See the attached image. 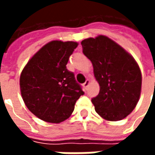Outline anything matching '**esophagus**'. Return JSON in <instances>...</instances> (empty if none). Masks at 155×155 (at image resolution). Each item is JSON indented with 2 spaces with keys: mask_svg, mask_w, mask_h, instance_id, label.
I'll use <instances>...</instances> for the list:
<instances>
[{
  "mask_svg": "<svg viewBox=\"0 0 155 155\" xmlns=\"http://www.w3.org/2000/svg\"><path fill=\"white\" fill-rule=\"evenodd\" d=\"M89 84H90V81H89V80H86V81H85L84 84H83V86H84V88L85 89V90H87Z\"/></svg>",
  "mask_w": 155,
  "mask_h": 155,
  "instance_id": "1",
  "label": "esophagus"
}]
</instances>
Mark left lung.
I'll return each mask as SVG.
<instances>
[{"instance_id": "8db88e82", "label": "left lung", "mask_w": 155, "mask_h": 155, "mask_svg": "<svg viewBox=\"0 0 155 155\" xmlns=\"http://www.w3.org/2000/svg\"><path fill=\"white\" fill-rule=\"evenodd\" d=\"M83 53L91 60L100 93L92 98L94 110L103 119L118 121L134 110L142 84L135 60L120 45L104 35L81 41Z\"/></svg>"}]
</instances>
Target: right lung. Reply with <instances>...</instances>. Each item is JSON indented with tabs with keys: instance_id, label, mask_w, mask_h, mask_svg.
<instances>
[{
	"instance_id": "right-lung-1",
	"label": "right lung",
	"mask_w": 155,
	"mask_h": 155,
	"mask_svg": "<svg viewBox=\"0 0 155 155\" xmlns=\"http://www.w3.org/2000/svg\"><path fill=\"white\" fill-rule=\"evenodd\" d=\"M77 46L74 41H51L32 56L21 74V93L26 107L45 122L58 124L68 119L84 94L74 73L66 69Z\"/></svg>"
}]
</instances>
